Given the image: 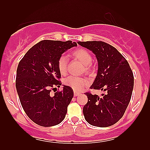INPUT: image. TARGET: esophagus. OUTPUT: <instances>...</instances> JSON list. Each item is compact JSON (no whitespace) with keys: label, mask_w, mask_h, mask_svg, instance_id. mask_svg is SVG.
<instances>
[{"label":"esophagus","mask_w":150,"mask_h":150,"mask_svg":"<svg viewBox=\"0 0 150 150\" xmlns=\"http://www.w3.org/2000/svg\"><path fill=\"white\" fill-rule=\"evenodd\" d=\"M79 94H80V93H78V92H76V91L74 92V96H78V95H79Z\"/></svg>","instance_id":"esophagus-1"}]
</instances>
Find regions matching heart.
Here are the masks:
<instances>
[{
	"mask_svg": "<svg viewBox=\"0 0 150 150\" xmlns=\"http://www.w3.org/2000/svg\"><path fill=\"white\" fill-rule=\"evenodd\" d=\"M72 56L77 60L81 62L85 66V70L86 72H91L92 70V56L88 51L84 48H78L72 51ZM67 59L64 56H61L57 62V67L61 74H65L67 72ZM64 83L73 89L75 91H80L84 86L89 84V80L84 77L69 76L64 81Z\"/></svg>",
	"mask_w": 150,
	"mask_h": 150,
	"instance_id": "b5f03b06",
	"label": "heart"
}]
</instances>
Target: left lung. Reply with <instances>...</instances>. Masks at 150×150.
I'll list each match as a JSON object with an SVG mask.
<instances>
[{
	"instance_id": "obj_1",
	"label": "left lung",
	"mask_w": 150,
	"mask_h": 150,
	"mask_svg": "<svg viewBox=\"0 0 150 150\" xmlns=\"http://www.w3.org/2000/svg\"><path fill=\"white\" fill-rule=\"evenodd\" d=\"M78 43L91 51L98 62L97 75L90 88L105 92L102 96L86 93L88 102L83 110L85 119L93 126H111L123 116L131 100L134 82L132 70L123 56L105 42Z\"/></svg>"
}]
</instances>
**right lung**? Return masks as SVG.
<instances>
[{"label":"right lung","instance_id":"obj_1","mask_svg":"<svg viewBox=\"0 0 150 150\" xmlns=\"http://www.w3.org/2000/svg\"><path fill=\"white\" fill-rule=\"evenodd\" d=\"M75 46L77 43L71 40H42L32 47L18 64L16 88L19 100L27 115L38 125L53 126L65 117L73 97L72 88L63 85L62 91L54 96L50 92L51 88L62 85L59 58Z\"/></svg>","mask_w":150,"mask_h":150}]
</instances>
